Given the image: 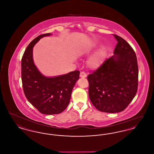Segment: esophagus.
Segmentation results:
<instances>
[{"label":"esophagus","mask_w":154,"mask_h":154,"mask_svg":"<svg viewBox=\"0 0 154 154\" xmlns=\"http://www.w3.org/2000/svg\"><path fill=\"white\" fill-rule=\"evenodd\" d=\"M80 76L81 78H85V77H87V74L85 73V72H82L80 73Z\"/></svg>","instance_id":"esophagus-1"}]
</instances>
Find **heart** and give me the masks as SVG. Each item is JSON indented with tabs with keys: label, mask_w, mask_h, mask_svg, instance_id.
Here are the masks:
<instances>
[{
	"label": "heart",
	"mask_w": 154,
	"mask_h": 154,
	"mask_svg": "<svg viewBox=\"0 0 154 154\" xmlns=\"http://www.w3.org/2000/svg\"><path fill=\"white\" fill-rule=\"evenodd\" d=\"M96 44L92 46H88V47L84 49V53H89L96 47ZM106 55V50L105 48H101L89 59L88 65L89 67L92 69H96L102 64Z\"/></svg>",
	"instance_id": "heart-1"
}]
</instances>
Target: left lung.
I'll list each match as a JSON object with an SVG mask.
<instances>
[{
    "label": "left lung",
    "instance_id": "8db88e82",
    "mask_svg": "<svg viewBox=\"0 0 154 154\" xmlns=\"http://www.w3.org/2000/svg\"><path fill=\"white\" fill-rule=\"evenodd\" d=\"M112 35L118 42L114 55L87 77L91 102L99 111L109 113L128 106L137 93L139 77L135 52L123 38Z\"/></svg>",
    "mask_w": 154,
    "mask_h": 154
}]
</instances>
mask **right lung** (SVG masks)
<instances>
[{
  "label": "right lung",
  "instance_id": "obj_1",
  "mask_svg": "<svg viewBox=\"0 0 154 154\" xmlns=\"http://www.w3.org/2000/svg\"><path fill=\"white\" fill-rule=\"evenodd\" d=\"M45 33L36 37L26 47L21 59V79L28 100L42 114H58L67 107L72 91L79 79L80 71L75 70L58 77L48 78L40 73L33 60V47Z\"/></svg>",
  "mask_w": 154,
  "mask_h": 154
}]
</instances>
